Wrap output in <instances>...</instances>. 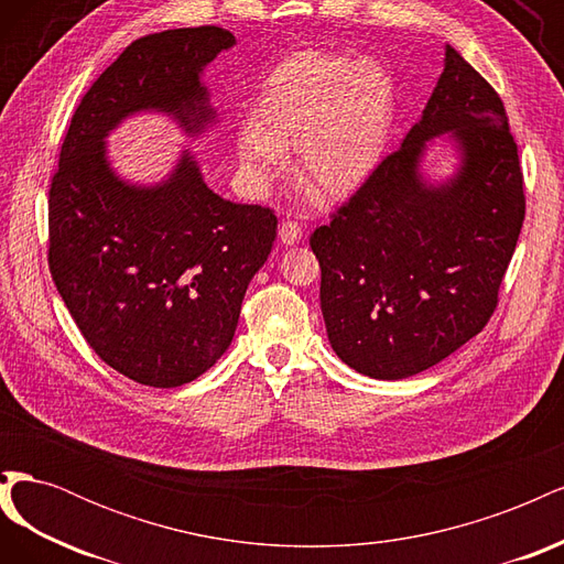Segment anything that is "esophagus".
I'll return each instance as SVG.
<instances>
[{
  "label": "esophagus",
  "instance_id": "esophagus-1",
  "mask_svg": "<svg viewBox=\"0 0 564 564\" xmlns=\"http://www.w3.org/2000/svg\"><path fill=\"white\" fill-rule=\"evenodd\" d=\"M280 240L284 245H296L301 240V226L299 220H284L280 226Z\"/></svg>",
  "mask_w": 564,
  "mask_h": 564
}]
</instances>
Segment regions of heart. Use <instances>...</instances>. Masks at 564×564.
I'll use <instances>...</instances> for the list:
<instances>
[{
    "instance_id": "heart-1",
    "label": "heart",
    "mask_w": 564,
    "mask_h": 564,
    "mask_svg": "<svg viewBox=\"0 0 564 564\" xmlns=\"http://www.w3.org/2000/svg\"><path fill=\"white\" fill-rule=\"evenodd\" d=\"M395 115V87L377 61L301 51L265 77L256 119L237 133L242 174L265 195L299 148V176L319 197H346L379 166Z\"/></svg>"
}]
</instances>
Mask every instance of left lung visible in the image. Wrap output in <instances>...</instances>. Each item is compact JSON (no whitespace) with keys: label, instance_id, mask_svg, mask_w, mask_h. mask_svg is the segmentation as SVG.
<instances>
[{"label":"left lung","instance_id":"obj_1","mask_svg":"<svg viewBox=\"0 0 564 564\" xmlns=\"http://www.w3.org/2000/svg\"><path fill=\"white\" fill-rule=\"evenodd\" d=\"M445 73L404 143L311 235L334 352L398 381L445 360L497 311L524 220V178L501 96L447 46ZM452 130L465 162L442 186L417 174Z\"/></svg>","mask_w":564,"mask_h":564}]
</instances>
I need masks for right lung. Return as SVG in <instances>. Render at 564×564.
<instances>
[{
    "label": "right lung",
    "mask_w": 564,
    "mask_h": 564,
    "mask_svg": "<svg viewBox=\"0 0 564 564\" xmlns=\"http://www.w3.org/2000/svg\"><path fill=\"white\" fill-rule=\"evenodd\" d=\"M232 44L218 25L131 42L82 96L48 187L58 294L100 360L152 388L191 383L228 350L278 216L218 197L191 155L162 185H129L112 174L104 139L152 108L197 133L212 119L199 73Z\"/></svg>",
    "instance_id": "1"
}]
</instances>
